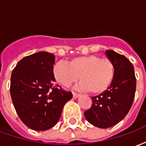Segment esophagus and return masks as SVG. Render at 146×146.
Here are the masks:
<instances>
[{
  "instance_id": "esophagus-1",
  "label": "esophagus",
  "mask_w": 146,
  "mask_h": 146,
  "mask_svg": "<svg viewBox=\"0 0 146 146\" xmlns=\"http://www.w3.org/2000/svg\"><path fill=\"white\" fill-rule=\"evenodd\" d=\"M79 94H78V93H76V92H73V98H77V97H78V96H79Z\"/></svg>"
}]
</instances>
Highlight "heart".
Segmentation results:
<instances>
[{
    "mask_svg": "<svg viewBox=\"0 0 146 146\" xmlns=\"http://www.w3.org/2000/svg\"><path fill=\"white\" fill-rule=\"evenodd\" d=\"M53 73L62 85L69 87L80 77L81 88L92 95H98L106 92L113 82L115 67L110 58L90 54L73 58L68 65L58 62Z\"/></svg>",
    "mask_w": 146,
    "mask_h": 146,
    "instance_id": "obj_1",
    "label": "heart"
}]
</instances>
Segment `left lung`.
Here are the masks:
<instances>
[{"instance_id":"8db88e82","label":"left lung","mask_w":146,"mask_h":146,"mask_svg":"<svg viewBox=\"0 0 146 146\" xmlns=\"http://www.w3.org/2000/svg\"><path fill=\"white\" fill-rule=\"evenodd\" d=\"M113 62L115 75L109 88L92 97L91 108L84 112L87 120L100 128L116 125L128 113L135 99L136 77L134 66L127 58L112 50L106 51Z\"/></svg>"}]
</instances>
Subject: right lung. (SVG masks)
Here are the masks:
<instances>
[{
  "mask_svg": "<svg viewBox=\"0 0 146 146\" xmlns=\"http://www.w3.org/2000/svg\"><path fill=\"white\" fill-rule=\"evenodd\" d=\"M54 54L39 51L22 58L11 76V94L15 111L25 125L35 131L54 127L71 92L54 85Z\"/></svg>",
  "mask_w": 146,
  "mask_h": 146,
  "instance_id": "right-lung-1",
  "label": "right lung"
}]
</instances>
